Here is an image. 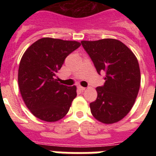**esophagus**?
Returning a JSON list of instances; mask_svg holds the SVG:
<instances>
[{"label":"esophagus","instance_id":"1","mask_svg":"<svg viewBox=\"0 0 156 156\" xmlns=\"http://www.w3.org/2000/svg\"><path fill=\"white\" fill-rule=\"evenodd\" d=\"M78 89L80 90H82V91H83V90H86V87H81V86H79L78 87Z\"/></svg>","mask_w":156,"mask_h":156}]
</instances>
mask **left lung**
Listing matches in <instances>:
<instances>
[{
	"instance_id": "left-lung-1",
	"label": "left lung",
	"mask_w": 156,
	"mask_h": 156,
	"mask_svg": "<svg viewBox=\"0 0 156 156\" xmlns=\"http://www.w3.org/2000/svg\"><path fill=\"white\" fill-rule=\"evenodd\" d=\"M81 44L98 73H105V83L96 88L97 99L90 104L91 114L105 124L119 122L131 110L138 94L140 72L137 58L118 40L82 41Z\"/></svg>"
}]
</instances>
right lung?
Wrapping results in <instances>:
<instances>
[{
	"label": "right lung",
	"instance_id": "1",
	"mask_svg": "<svg viewBox=\"0 0 156 156\" xmlns=\"http://www.w3.org/2000/svg\"><path fill=\"white\" fill-rule=\"evenodd\" d=\"M81 44L44 37L30 45L19 63L18 82L25 104L31 113L45 122H56L68 113L76 87L58 82L57 73L70 53Z\"/></svg>",
	"mask_w": 156,
	"mask_h": 156
}]
</instances>
